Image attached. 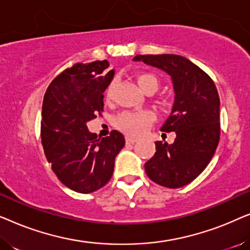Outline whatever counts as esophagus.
Wrapping results in <instances>:
<instances>
[{
  "mask_svg": "<svg viewBox=\"0 0 250 250\" xmlns=\"http://www.w3.org/2000/svg\"><path fill=\"white\" fill-rule=\"evenodd\" d=\"M125 141H126V143H127V145H134V143L138 141V139L132 138V136H126Z\"/></svg>",
  "mask_w": 250,
  "mask_h": 250,
  "instance_id": "34e87169",
  "label": "esophagus"
}]
</instances>
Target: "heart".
Segmentation results:
<instances>
[{
	"mask_svg": "<svg viewBox=\"0 0 250 250\" xmlns=\"http://www.w3.org/2000/svg\"><path fill=\"white\" fill-rule=\"evenodd\" d=\"M139 86L142 91H157L159 86V80L153 74L142 73L140 74L138 78ZM116 87V80H112L105 90V98L110 99L114 94ZM155 121V115L149 110H140V111H131L125 110L121 112L115 117L114 125L119 131L126 133L128 135H140L149 127Z\"/></svg>",
	"mask_w": 250,
	"mask_h": 250,
	"instance_id": "heart-1",
	"label": "heart"
}]
</instances>
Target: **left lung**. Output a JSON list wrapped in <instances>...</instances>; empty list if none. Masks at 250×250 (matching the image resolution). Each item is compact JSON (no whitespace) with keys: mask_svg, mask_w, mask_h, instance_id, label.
<instances>
[{"mask_svg":"<svg viewBox=\"0 0 250 250\" xmlns=\"http://www.w3.org/2000/svg\"><path fill=\"white\" fill-rule=\"evenodd\" d=\"M134 61L166 71L175 100L163 132H175L174 143L156 142L155 155L145 164L146 175L159 186H187L206 168L220 141V97L203 69L176 54H139Z\"/></svg>","mask_w":250,"mask_h":250,"instance_id":"1","label":"left lung"}]
</instances>
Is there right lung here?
Returning a JSON list of instances; mask_svg holds the SVG:
<instances>
[{
  "mask_svg": "<svg viewBox=\"0 0 250 250\" xmlns=\"http://www.w3.org/2000/svg\"><path fill=\"white\" fill-rule=\"evenodd\" d=\"M107 60L75 63L54 78L43 99L41 139L44 153L62 184L80 193L105 186L125 146L118 131L99 139L86 123L104 111V92L115 71Z\"/></svg>",
  "mask_w": 250,
  "mask_h": 250,
  "instance_id": "obj_1",
  "label": "right lung"
}]
</instances>
